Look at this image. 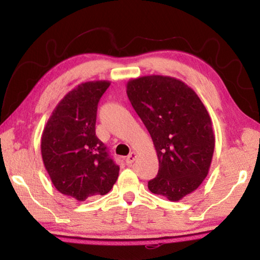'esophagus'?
<instances>
[{
    "label": "esophagus",
    "mask_w": 260,
    "mask_h": 260,
    "mask_svg": "<svg viewBox=\"0 0 260 260\" xmlns=\"http://www.w3.org/2000/svg\"><path fill=\"white\" fill-rule=\"evenodd\" d=\"M136 157H138V153L134 152V151L131 152L129 155L127 156V158H126V162H127V164H128V165H131L132 162H134V160L136 159Z\"/></svg>",
    "instance_id": "34e87169"
}]
</instances>
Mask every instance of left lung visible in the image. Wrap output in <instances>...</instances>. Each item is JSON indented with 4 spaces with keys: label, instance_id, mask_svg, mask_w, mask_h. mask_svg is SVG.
<instances>
[{
    "label": "left lung",
    "instance_id": "left-lung-1",
    "mask_svg": "<svg viewBox=\"0 0 260 260\" xmlns=\"http://www.w3.org/2000/svg\"><path fill=\"white\" fill-rule=\"evenodd\" d=\"M126 91L159 160L149 190L172 202L182 200L201 186L212 161L215 140L208 110L190 87L172 77L132 79Z\"/></svg>",
    "mask_w": 260,
    "mask_h": 260
}]
</instances>
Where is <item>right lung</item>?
Segmentation results:
<instances>
[{"mask_svg":"<svg viewBox=\"0 0 260 260\" xmlns=\"http://www.w3.org/2000/svg\"><path fill=\"white\" fill-rule=\"evenodd\" d=\"M110 81L82 82L64 96L41 136L43 164L55 188L79 202L108 193L119 166L95 133L100 99Z\"/></svg>","mask_w":260,"mask_h":260,"instance_id":"obj_1","label":"right lung"}]
</instances>
